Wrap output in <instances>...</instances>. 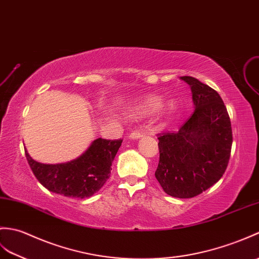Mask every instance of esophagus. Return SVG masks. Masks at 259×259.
I'll list each match as a JSON object with an SVG mask.
<instances>
[{"mask_svg": "<svg viewBox=\"0 0 259 259\" xmlns=\"http://www.w3.org/2000/svg\"><path fill=\"white\" fill-rule=\"evenodd\" d=\"M144 136H146V134H144L143 131H141V130H135V131L131 132L129 137L131 138V139H140V138H142Z\"/></svg>", "mask_w": 259, "mask_h": 259, "instance_id": "obj_1", "label": "esophagus"}]
</instances>
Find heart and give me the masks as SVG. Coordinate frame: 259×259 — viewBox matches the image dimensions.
<instances>
[{
    "instance_id": "b5f03b06",
    "label": "heart",
    "mask_w": 259,
    "mask_h": 259,
    "mask_svg": "<svg viewBox=\"0 0 259 259\" xmlns=\"http://www.w3.org/2000/svg\"><path fill=\"white\" fill-rule=\"evenodd\" d=\"M160 104H161V101H160L159 98L152 97V98H149V99H147L146 101H144L140 109L143 110V111H149L150 112V111H153V110L157 109V108L160 106ZM173 108H174L173 104H167L165 106L164 111L166 113H169V112H171L173 110Z\"/></svg>"
}]
</instances>
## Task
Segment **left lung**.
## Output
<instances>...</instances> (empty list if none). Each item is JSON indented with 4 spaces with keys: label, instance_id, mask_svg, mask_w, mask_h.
<instances>
[{
    "label": "left lung",
    "instance_id": "obj_1",
    "mask_svg": "<svg viewBox=\"0 0 259 259\" xmlns=\"http://www.w3.org/2000/svg\"><path fill=\"white\" fill-rule=\"evenodd\" d=\"M192 90L194 111L178 131L158 134L155 178L166 194L194 197L223 177L231 157V119L219 93L191 76L180 77Z\"/></svg>",
    "mask_w": 259,
    "mask_h": 259
}]
</instances>
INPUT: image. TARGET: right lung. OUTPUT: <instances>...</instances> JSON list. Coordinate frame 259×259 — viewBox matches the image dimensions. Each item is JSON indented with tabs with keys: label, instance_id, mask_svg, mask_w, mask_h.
I'll list each match as a JSON object with an SVG mask.
<instances>
[{
	"label": "right lung",
	"instance_id": "1",
	"mask_svg": "<svg viewBox=\"0 0 259 259\" xmlns=\"http://www.w3.org/2000/svg\"><path fill=\"white\" fill-rule=\"evenodd\" d=\"M122 140L98 138L80 157L59 164H44L33 160L25 150L29 166L45 188L67 197L86 198L98 192L110 177L112 161Z\"/></svg>",
	"mask_w": 259,
	"mask_h": 259
}]
</instances>
